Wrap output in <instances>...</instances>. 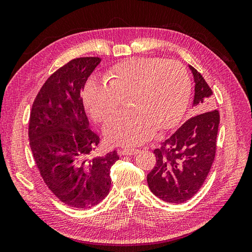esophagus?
Returning a JSON list of instances; mask_svg holds the SVG:
<instances>
[{
  "label": "esophagus",
  "instance_id": "esophagus-1",
  "mask_svg": "<svg viewBox=\"0 0 252 252\" xmlns=\"http://www.w3.org/2000/svg\"><path fill=\"white\" fill-rule=\"evenodd\" d=\"M139 149H123L121 150V154L123 156H134L139 154Z\"/></svg>",
  "mask_w": 252,
  "mask_h": 252
}]
</instances>
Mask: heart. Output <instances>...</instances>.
Segmentation results:
<instances>
[{"label":"heart","instance_id":"heart-1","mask_svg":"<svg viewBox=\"0 0 252 252\" xmlns=\"http://www.w3.org/2000/svg\"><path fill=\"white\" fill-rule=\"evenodd\" d=\"M106 79L108 84L90 79L83 100L91 118L102 123L129 97L131 110L116 114L104 126L105 138L111 144L138 146L151 138L155 128L174 127L187 108L191 83L178 61L130 58L110 68Z\"/></svg>","mask_w":252,"mask_h":252}]
</instances>
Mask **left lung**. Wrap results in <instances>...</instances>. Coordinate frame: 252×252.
<instances>
[{
  "instance_id": "obj_1",
  "label": "left lung",
  "mask_w": 252,
  "mask_h": 252,
  "mask_svg": "<svg viewBox=\"0 0 252 252\" xmlns=\"http://www.w3.org/2000/svg\"><path fill=\"white\" fill-rule=\"evenodd\" d=\"M192 71L196 111L155 149L156 164L147 175L151 192L167 203H184L199 191L210 171L217 150L220 112L213 107L212 90L200 72Z\"/></svg>"
}]
</instances>
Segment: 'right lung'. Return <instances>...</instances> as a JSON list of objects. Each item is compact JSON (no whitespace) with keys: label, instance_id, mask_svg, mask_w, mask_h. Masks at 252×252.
<instances>
[{"label":"right lung","instance_id":"obj_1","mask_svg":"<svg viewBox=\"0 0 252 252\" xmlns=\"http://www.w3.org/2000/svg\"><path fill=\"white\" fill-rule=\"evenodd\" d=\"M96 57L69 61L46 80L37 93L29 118V145L45 184L64 204L87 209L110 190L111 166L117 150L88 156L100 143L90 130L81 91L101 63Z\"/></svg>","mask_w":252,"mask_h":252}]
</instances>
